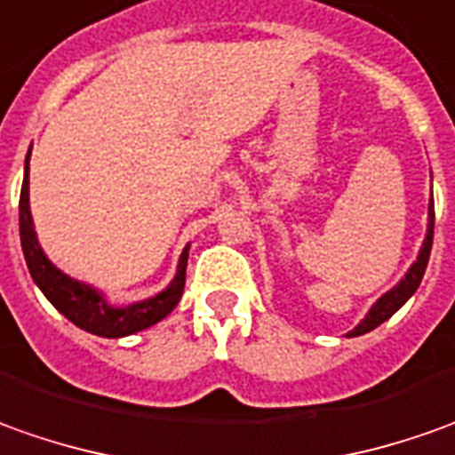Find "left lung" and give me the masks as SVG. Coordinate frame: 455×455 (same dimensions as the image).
Masks as SVG:
<instances>
[{"mask_svg":"<svg viewBox=\"0 0 455 455\" xmlns=\"http://www.w3.org/2000/svg\"><path fill=\"white\" fill-rule=\"evenodd\" d=\"M434 197H431V203H428V230H426V240H423V245H420L419 258H416V263L408 267V273L401 277V283L398 285H393L391 291L386 292V295H380L373 307L368 310V315L353 328L348 333V338H355V335L363 333H371L373 328H378L380 323H386V320L391 318L393 313L398 310V307L403 306L405 300L413 295V292L419 291L420 280H423V273H426V265H428V258H431V248H434Z\"/></svg>","mask_w":455,"mask_h":455,"instance_id":"left-lung-1","label":"left lung"}]
</instances>
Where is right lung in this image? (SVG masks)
<instances>
[{
	"label": "right lung",
	"mask_w": 455,
	"mask_h": 455,
	"mask_svg": "<svg viewBox=\"0 0 455 455\" xmlns=\"http://www.w3.org/2000/svg\"><path fill=\"white\" fill-rule=\"evenodd\" d=\"M29 155H32V148L24 160V182H21L20 195V237L29 275L36 283V288L44 292V298L77 328L92 335H102V338H124L167 318L182 298L190 245L182 250L178 273L163 292L137 300L132 306H112L105 298V292L69 277L44 255V250L36 240L35 220L29 210Z\"/></svg>",
	"instance_id": "add662e5"
}]
</instances>
